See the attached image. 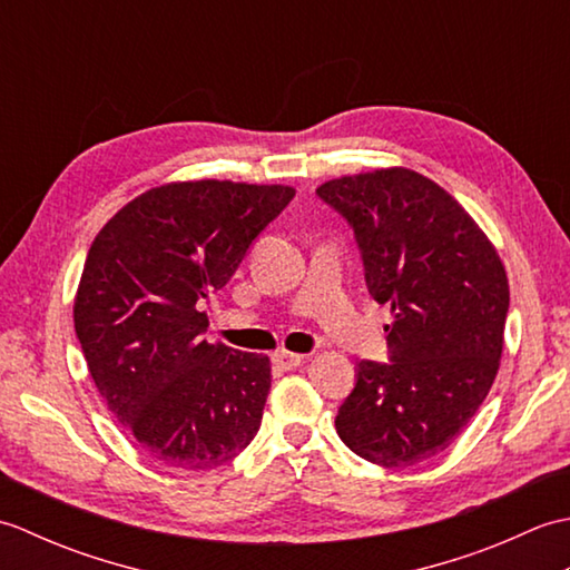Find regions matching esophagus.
I'll list each match as a JSON object with an SVG mask.
<instances>
[{"label": "esophagus", "mask_w": 570, "mask_h": 570, "mask_svg": "<svg viewBox=\"0 0 570 570\" xmlns=\"http://www.w3.org/2000/svg\"><path fill=\"white\" fill-rule=\"evenodd\" d=\"M274 365H278L282 370H296L298 365H304L306 355H296V353H288V350H278V353L272 355Z\"/></svg>", "instance_id": "obj_1"}]
</instances>
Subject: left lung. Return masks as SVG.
Segmentation results:
<instances>
[{
    "mask_svg": "<svg viewBox=\"0 0 570 570\" xmlns=\"http://www.w3.org/2000/svg\"><path fill=\"white\" fill-rule=\"evenodd\" d=\"M316 193L353 227L367 292L394 316L390 362H360L337 435L382 468L423 463L458 439L498 377L502 259L463 205L411 168L333 178Z\"/></svg>",
    "mask_w": 570,
    "mask_h": 570,
    "instance_id": "1",
    "label": "left lung"
}]
</instances>
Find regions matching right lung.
Instances as JSON below:
<instances>
[{
	"label": "right lung",
	"mask_w": 570,
	"mask_h": 570,
	"mask_svg": "<svg viewBox=\"0 0 570 570\" xmlns=\"http://www.w3.org/2000/svg\"><path fill=\"white\" fill-rule=\"evenodd\" d=\"M292 186L178 180L107 223L82 266L76 335L102 402L144 453L213 470L257 435L272 365L203 337V301L233 278Z\"/></svg>",
	"instance_id": "add662e5"
}]
</instances>
